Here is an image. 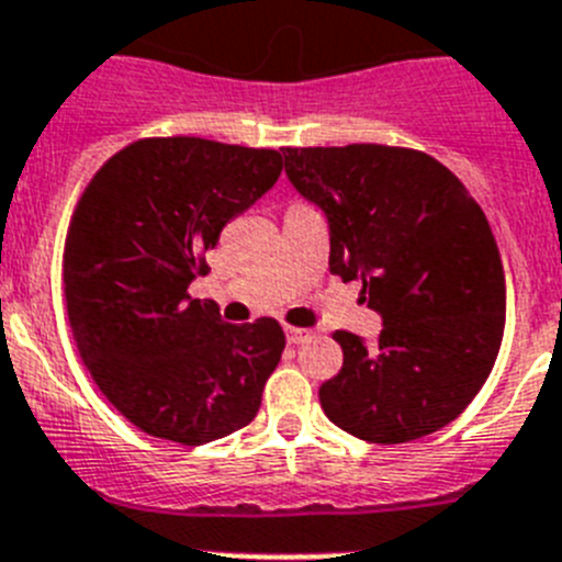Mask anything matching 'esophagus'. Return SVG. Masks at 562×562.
Listing matches in <instances>:
<instances>
[{
	"mask_svg": "<svg viewBox=\"0 0 562 562\" xmlns=\"http://www.w3.org/2000/svg\"><path fill=\"white\" fill-rule=\"evenodd\" d=\"M284 331H286V340H290L292 346H295V342H304L306 337L312 335L310 329H301V326H284Z\"/></svg>",
	"mask_w": 562,
	"mask_h": 562,
	"instance_id": "34e87169",
	"label": "esophagus"
}]
</instances>
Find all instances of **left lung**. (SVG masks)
<instances>
[{
	"label": "left lung",
	"instance_id": "obj_1",
	"mask_svg": "<svg viewBox=\"0 0 562 562\" xmlns=\"http://www.w3.org/2000/svg\"><path fill=\"white\" fill-rule=\"evenodd\" d=\"M292 186L329 220V270L362 281L382 315L376 346L335 331L342 369L321 408L346 434L402 445L473 402L501 349L504 265L484 211L450 168L416 148H284Z\"/></svg>",
	"mask_w": 562,
	"mask_h": 562
}]
</instances>
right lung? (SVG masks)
Segmentation results:
<instances>
[{
    "instance_id": "1",
    "label": "right lung",
    "mask_w": 562,
    "mask_h": 562,
    "mask_svg": "<svg viewBox=\"0 0 562 562\" xmlns=\"http://www.w3.org/2000/svg\"><path fill=\"white\" fill-rule=\"evenodd\" d=\"M278 173L276 148L143 137L83 188L64 245L69 326L101 394L143 434L193 448L256 419L284 329L225 324L188 286Z\"/></svg>"
}]
</instances>
